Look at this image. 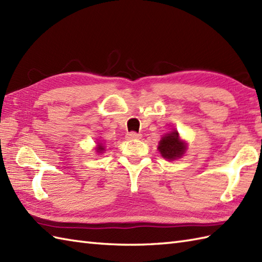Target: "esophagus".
Wrapping results in <instances>:
<instances>
[{
  "instance_id": "1",
  "label": "esophagus",
  "mask_w": 262,
  "mask_h": 262,
  "mask_svg": "<svg viewBox=\"0 0 262 262\" xmlns=\"http://www.w3.org/2000/svg\"><path fill=\"white\" fill-rule=\"evenodd\" d=\"M126 137L128 138V140H138V138L142 137V135L138 134V133L132 132V133H128V134L126 135Z\"/></svg>"
}]
</instances>
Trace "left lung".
<instances>
[{
  "mask_svg": "<svg viewBox=\"0 0 262 262\" xmlns=\"http://www.w3.org/2000/svg\"><path fill=\"white\" fill-rule=\"evenodd\" d=\"M158 148L164 159L173 161L182 157L186 152L187 145L185 142L180 140L178 132L174 130L161 138Z\"/></svg>",
  "mask_w": 262,
  "mask_h": 262,
  "instance_id": "obj_1",
  "label": "left lung"
}]
</instances>
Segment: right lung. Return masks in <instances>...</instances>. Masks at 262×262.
<instances>
[{
	"label": "right lung",
	"instance_id": "1",
	"mask_svg": "<svg viewBox=\"0 0 262 262\" xmlns=\"http://www.w3.org/2000/svg\"><path fill=\"white\" fill-rule=\"evenodd\" d=\"M104 151V146H102V144L100 143L99 145H98V147H97V152L98 153H102Z\"/></svg>",
	"mask_w": 262,
	"mask_h": 262
}]
</instances>
